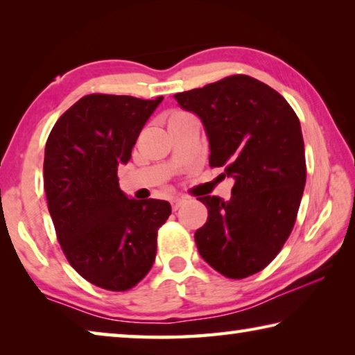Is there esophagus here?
Returning <instances> with one entry per match:
<instances>
[{
	"label": "esophagus",
	"mask_w": 355,
	"mask_h": 355,
	"mask_svg": "<svg viewBox=\"0 0 355 355\" xmlns=\"http://www.w3.org/2000/svg\"><path fill=\"white\" fill-rule=\"evenodd\" d=\"M186 200L184 199H182V197H175V199H172L171 200V207H172V209L173 211H177V209L183 205Z\"/></svg>",
	"instance_id": "esophagus-1"
}]
</instances>
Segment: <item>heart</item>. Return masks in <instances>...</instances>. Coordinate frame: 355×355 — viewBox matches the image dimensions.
<instances>
[{"instance_id": "1", "label": "heart", "mask_w": 355, "mask_h": 355, "mask_svg": "<svg viewBox=\"0 0 355 355\" xmlns=\"http://www.w3.org/2000/svg\"><path fill=\"white\" fill-rule=\"evenodd\" d=\"M186 117H191V114H188V112H182V111H175V112H172V114H171V117H169V123H171V122H175V120L186 119Z\"/></svg>"}]
</instances>
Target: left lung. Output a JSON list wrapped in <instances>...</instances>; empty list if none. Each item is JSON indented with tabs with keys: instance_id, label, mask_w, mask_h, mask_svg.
Wrapping results in <instances>:
<instances>
[{
	"instance_id": "8db88e82",
	"label": "left lung",
	"mask_w": 355,
	"mask_h": 355,
	"mask_svg": "<svg viewBox=\"0 0 355 355\" xmlns=\"http://www.w3.org/2000/svg\"><path fill=\"white\" fill-rule=\"evenodd\" d=\"M202 119L209 166L235 178L230 200L197 197L208 208L196 244L209 266L228 279L260 272L284 248L297 218L307 166L299 119L268 84L232 75L173 95Z\"/></svg>"
}]
</instances>
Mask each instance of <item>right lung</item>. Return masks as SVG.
I'll return each mask as SVG.
<instances>
[{"instance_id": "add662e5", "label": "right lung", "mask_w": 355, "mask_h": 355, "mask_svg": "<svg viewBox=\"0 0 355 355\" xmlns=\"http://www.w3.org/2000/svg\"><path fill=\"white\" fill-rule=\"evenodd\" d=\"M161 101L86 95L46 139L44 188L58 241L71 268L103 290L127 291L146 277L172 211L166 200L128 199L117 177Z\"/></svg>"}]
</instances>
